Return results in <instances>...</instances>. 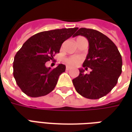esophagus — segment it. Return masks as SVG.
Masks as SVG:
<instances>
[{"label": "esophagus", "instance_id": "esophagus-1", "mask_svg": "<svg viewBox=\"0 0 132 132\" xmlns=\"http://www.w3.org/2000/svg\"><path fill=\"white\" fill-rule=\"evenodd\" d=\"M70 69H71V67H70V66H67L66 67V71H69V70H70Z\"/></svg>", "mask_w": 132, "mask_h": 132}]
</instances>
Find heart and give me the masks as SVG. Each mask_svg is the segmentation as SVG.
<instances>
[{
  "mask_svg": "<svg viewBox=\"0 0 132 132\" xmlns=\"http://www.w3.org/2000/svg\"><path fill=\"white\" fill-rule=\"evenodd\" d=\"M65 62L68 65L76 66V65H78L80 62V58L79 56H69V57L66 58V59H65Z\"/></svg>",
  "mask_w": 132,
  "mask_h": 132,
  "instance_id": "1",
  "label": "heart"
}]
</instances>
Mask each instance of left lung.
Masks as SVG:
<instances>
[{"mask_svg":"<svg viewBox=\"0 0 132 132\" xmlns=\"http://www.w3.org/2000/svg\"><path fill=\"white\" fill-rule=\"evenodd\" d=\"M78 35L88 41V54L83 67L86 70L90 68L91 71L85 74V70L79 69V76L73 79V83L83 97L99 99L108 94L117 83L122 73V56L113 42L99 31L80 28L73 37Z\"/></svg>","mask_w":132,"mask_h":132,"instance_id":"left-lung-1","label":"left lung"}]
</instances>
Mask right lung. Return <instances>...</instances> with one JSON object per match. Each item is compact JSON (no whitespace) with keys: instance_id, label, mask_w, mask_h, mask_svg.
Returning <instances> with one entry per match:
<instances>
[{"instance_id":"add662e5","label":"right lung","mask_w":132,"mask_h":132,"mask_svg":"<svg viewBox=\"0 0 132 132\" xmlns=\"http://www.w3.org/2000/svg\"><path fill=\"white\" fill-rule=\"evenodd\" d=\"M63 28L39 32L29 38L15 56L13 76L24 93L32 97L44 96L54 89L66 66L52 69L45 63L59 53L61 44L77 30Z\"/></svg>"}]
</instances>
